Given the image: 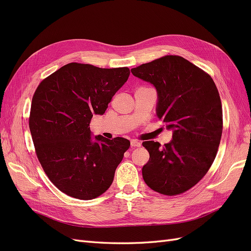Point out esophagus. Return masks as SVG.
<instances>
[{"instance_id":"34e87169","label":"esophagus","mask_w":251,"mask_h":251,"mask_svg":"<svg viewBox=\"0 0 251 251\" xmlns=\"http://www.w3.org/2000/svg\"><path fill=\"white\" fill-rule=\"evenodd\" d=\"M131 147L132 148H139L141 147V142L138 140H131Z\"/></svg>"}]
</instances>
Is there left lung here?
<instances>
[{
	"mask_svg": "<svg viewBox=\"0 0 251 251\" xmlns=\"http://www.w3.org/2000/svg\"><path fill=\"white\" fill-rule=\"evenodd\" d=\"M153 83L158 93L157 116L173 130L163 147L144 141L150 154L142 177L153 191L183 194L206 175L223 131L222 103L210 75L179 55H165L131 70Z\"/></svg>",
	"mask_w": 251,
	"mask_h": 251,
	"instance_id": "1",
	"label": "left lung"
}]
</instances>
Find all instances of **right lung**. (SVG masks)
Listing matches in <instances>:
<instances>
[{
	"mask_svg": "<svg viewBox=\"0 0 251 251\" xmlns=\"http://www.w3.org/2000/svg\"><path fill=\"white\" fill-rule=\"evenodd\" d=\"M128 75L127 67L103 69L70 63L37 86L29 128L44 172L64 194L91 200L111 186L131 143L100 135L93 140L90 123L94 114L105 112Z\"/></svg>",
	"mask_w": 251,
	"mask_h": 251,
	"instance_id": "add662e5",
	"label": "right lung"
}]
</instances>
